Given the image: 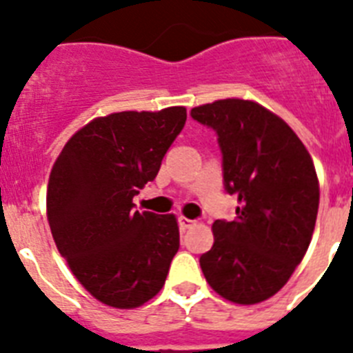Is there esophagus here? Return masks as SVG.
I'll return each mask as SVG.
<instances>
[{
    "label": "esophagus",
    "mask_w": 353,
    "mask_h": 353,
    "mask_svg": "<svg viewBox=\"0 0 353 353\" xmlns=\"http://www.w3.org/2000/svg\"><path fill=\"white\" fill-rule=\"evenodd\" d=\"M194 223H196L194 220H189V218H185V216L179 218V225H180V229H182V231H185V229H191Z\"/></svg>",
    "instance_id": "1"
}]
</instances>
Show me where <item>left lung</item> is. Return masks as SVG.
I'll return each instance as SVG.
<instances>
[{"label": "left lung", "mask_w": 353, "mask_h": 353, "mask_svg": "<svg viewBox=\"0 0 353 353\" xmlns=\"http://www.w3.org/2000/svg\"><path fill=\"white\" fill-rule=\"evenodd\" d=\"M222 151L223 188L238 196L232 222L212 223L214 243L200 256L222 298L254 305L274 296L301 263L319 208L316 168L298 135L274 113L243 99L191 110Z\"/></svg>", "instance_id": "1"}]
</instances>
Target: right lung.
<instances>
[{
	"mask_svg": "<svg viewBox=\"0 0 353 353\" xmlns=\"http://www.w3.org/2000/svg\"><path fill=\"white\" fill-rule=\"evenodd\" d=\"M185 108L121 112L79 130L55 160L46 193L54 241L93 298L135 308L164 287L180 232L173 214L135 211L183 130Z\"/></svg>",
	"mask_w": 353,
	"mask_h": 353,
	"instance_id": "obj_1",
	"label": "right lung"
}]
</instances>
